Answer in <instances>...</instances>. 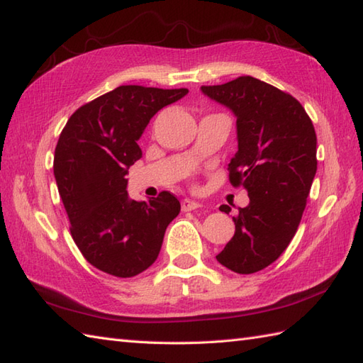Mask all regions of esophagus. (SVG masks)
I'll use <instances>...</instances> for the list:
<instances>
[{"label":"esophagus","instance_id":"1","mask_svg":"<svg viewBox=\"0 0 363 363\" xmlns=\"http://www.w3.org/2000/svg\"><path fill=\"white\" fill-rule=\"evenodd\" d=\"M181 206H182V211L187 212V211H195V209H199L201 207V203L198 201H194V199H182L181 201Z\"/></svg>","mask_w":363,"mask_h":363}]
</instances>
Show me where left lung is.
Wrapping results in <instances>:
<instances>
[{"label":"left lung","instance_id":"obj_1","mask_svg":"<svg viewBox=\"0 0 363 363\" xmlns=\"http://www.w3.org/2000/svg\"><path fill=\"white\" fill-rule=\"evenodd\" d=\"M201 91L237 117L238 151L229 181L248 191L250 204L233 217L235 234L217 260L240 274L260 272L295 237L317 173V134L298 99L252 76ZM221 212L230 207L220 206Z\"/></svg>","mask_w":363,"mask_h":363}]
</instances>
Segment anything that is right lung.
Wrapping results in <instances>:
<instances>
[{
  "instance_id": "1",
  "label": "right lung",
  "mask_w": 363,
  "mask_h": 363,
  "mask_svg": "<svg viewBox=\"0 0 363 363\" xmlns=\"http://www.w3.org/2000/svg\"><path fill=\"white\" fill-rule=\"evenodd\" d=\"M187 94L120 86L81 106L60 133L52 168L72 237L89 264L107 274L133 277L151 267L181 211L169 191L130 199L125 176L142 157L137 140L150 120Z\"/></svg>"
}]
</instances>
